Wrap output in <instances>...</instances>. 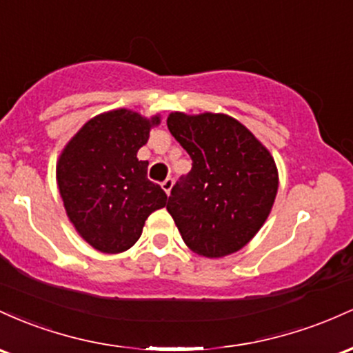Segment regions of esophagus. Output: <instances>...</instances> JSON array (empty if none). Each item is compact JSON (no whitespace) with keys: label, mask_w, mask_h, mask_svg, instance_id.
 Segmentation results:
<instances>
[{"label":"esophagus","mask_w":353,"mask_h":353,"mask_svg":"<svg viewBox=\"0 0 353 353\" xmlns=\"http://www.w3.org/2000/svg\"><path fill=\"white\" fill-rule=\"evenodd\" d=\"M173 185H175V180H173V178H166L163 183H161V188L165 190L166 195H170V192H172Z\"/></svg>","instance_id":"1"}]
</instances>
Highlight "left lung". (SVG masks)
Here are the masks:
<instances>
[{
  "instance_id": "left-lung-1",
  "label": "left lung",
  "mask_w": 353,
  "mask_h": 353,
  "mask_svg": "<svg viewBox=\"0 0 353 353\" xmlns=\"http://www.w3.org/2000/svg\"><path fill=\"white\" fill-rule=\"evenodd\" d=\"M166 125L193 161L166 205L181 239L207 259L239 252L270 215L279 190L275 160L228 114L175 112Z\"/></svg>"
}]
</instances>
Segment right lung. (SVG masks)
Returning <instances> with one entry per match:
<instances>
[{
  "label": "right lung",
  "instance_id": "obj_1",
  "mask_svg": "<svg viewBox=\"0 0 353 353\" xmlns=\"http://www.w3.org/2000/svg\"><path fill=\"white\" fill-rule=\"evenodd\" d=\"M160 117L113 110L91 118L63 148L57 181L66 215L85 241L103 253L132 248L166 193L146 178L137 158Z\"/></svg>",
  "mask_w": 353,
  "mask_h": 353
}]
</instances>
